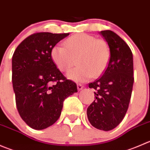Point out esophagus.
I'll return each instance as SVG.
<instances>
[{"instance_id": "obj_1", "label": "esophagus", "mask_w": 150, "mask_h": 150, "mask_svg": "<svg viewBox=\"0 0 150 150\" xmlns=\"http://www.w3.org/2000/svg\"><path fill=\"white\" fill-rule=\"evenodd\" d=\"M83 88V84H81V83L78 84V91H81V90H82Z\"/></svg>"}]
</instances>
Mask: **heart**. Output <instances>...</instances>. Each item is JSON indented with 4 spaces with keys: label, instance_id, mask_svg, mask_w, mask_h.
<instances>
[{
    "label": "heart",
    "instance_id": "b5f03b06",
    "mask_svg": "<svg viewBox=\"0 0 150 150\" xmlns=\"http://www.w3.org/2000/svg\"><path fill=\"white\" fill-rule=\"evenodd\" d=\"M65 46L56 45L51 55L58 67L66 70L75 63L78 57L79 66L69 69L68 78L75 81H84L90 77L95 78L105 69L109 59V49L102 40L87 33H78L65 42Z\"/></svg>",
    "mask_w": 150,
    "mask_h": 150
}]
</instances>
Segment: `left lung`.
Listing matches in <instances>:
<instances>
[{
    "instance_id": "8db88e82",
    "label": "left lung",
    "mask_w": 150,
    "mask_h": 150,
    "mask_svg": "<svg viewBox=\"0 0 150 150\" xmlns=\"http://www.w3.org/2000/svg\"><path fill=\"white\" fill-rule=\"evenodd\" d=\"M110 49V59L100 78L88 84L95 100L87 108V117L95 128L108 131L115 128L126 114L133 89V53L127 43L114 32H100Z\"/></svg>"
}]
</instances>
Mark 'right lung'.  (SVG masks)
<instances>
[{"mask_svg":"<svg viewBox=\"0 0 150 150\" xmlns=\"http://www.w3.org/2000/svg\"><path fill=\"white\" fill-rule=\"evenodd\" d=\"M69 33H36L25 39L12 56V84L16 105L31 128L43 130L54 124L64 100L78 91L56 67L52 49Z\"/></svg>","mask_w":150,"mask_h":150,"instance_id":"right-lung-1","label":"right lung"}]
</instances>
